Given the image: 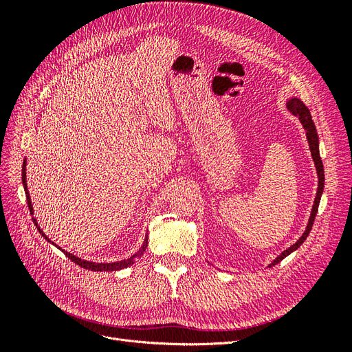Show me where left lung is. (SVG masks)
<instances>
[{
    "label": "left lung",
    "instance_id": "8db88e82",
    "mask_svg": "<svg viewBox=\"0 0 352 352\" xmlns=\"http://www.w3.org/2000/svg\"><path fill=\"white\" fill-rule=\"evenodd\" d=\"M286 109L289 110L294 116H296L298 119H300L302 127L305 129V135H307V141H308V145H310V151H311V157H313V162L316 164V170H317V176H318V186H317V194H316V198H314V204H313V208H311V214H310V219H308V225L305 228V232L302 233V236L298 239L294 245H291L289 248L285 250L280 255H278L276 257V260H273L269 267H273V265H276L278 263H280L285 257H287L291 252H294L295 250H298L301 247V245L304 243V241L307 239L308 233H310L311 228H313V223H314V219H316V214H317V210H318V204H320V198H322V194H323V189H324V168H323V163H322V158H320V151H318V135H317V131H316V126H314V122L311 119V114H310V110H308L305 107V104L300 100V98H291L289 101L286 102Z\"/></svg>",
    "mask_w": 352,
    "mask_h": 352
}]
</instances>
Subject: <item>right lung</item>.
<instances>
[{"label":"right lung","mask_w":352,"mask_h":352,"mask_svg":"<svg viewBox=\"0 0 352 352\" xmlns=\"http://www.w3.org/2000/svg\"><path fill=\"white\" fill-rule=\"evenodd\" d=\"M22 180H23V188H25V192H26V201H28L29 211H30V214H34V207H32V201H30V197H29L28 184H26V158H25L23 168H22ZM34 223L36 225V228H38L41 235L44 236L48 242H51V241L47 238L45 233L41 230V228L38 226V223H36L35 219H34ZM52 243H54V242H52ZM146 245H148V235L145 236V241H144V243H142L141 250L138 251L136 254H133L132 257L126 258V260H122V261H114V263H94V261H87V260H82V258L76 257V255H73V254H70V252H67V251H63V250H61V251L66 254V257H69L73 263H76L78 265H80V267H83V269L94 270V272H116V270H122V269H126V267H129V265H132V264L135 263V260L140 258L141 255L144 254V251L146 250ZM58 248H60V247H58Z\"/></svg>","instance_id":"add662e5"}]
</instances>
